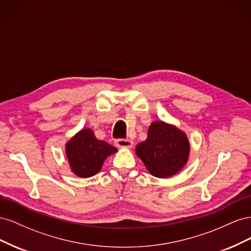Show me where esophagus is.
Here are the masks:
<instances>
[{
  "mask_svg": "<svg viewBox=\"0 0 251 251\" xmlns=\"http://www.w3.org/2000/svg\"><path fill=\"white\" fill-rule=\"evenodd\" d=\"M115 144L118 148H132L133 141L130 139H117Z\"/></svg>",
  "mask_w": 251,
  "mask_h": 251,
  "instance_id": "esophagus-1",
  "label": "esophagus"
}]
</instances>
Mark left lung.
<instances>
[{"label": "left lung", "instance_id": "1", "mask_svg": "<svg viewBox=\"0 0 251 251\" xmlns=\"http://www.w3.org/2000/svg\"><path fill=\"white\" fill-rule=\"evenodd\" d=\"M189 141L184 132L163 121H154L148 138L136 147V155L157 178H169L184 168L188 160Z\"/></svg>", "mask_w": 251, "mask_h": 251}]
</instances>
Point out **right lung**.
Instances as JSON below:
<instances>
[{
	"instance_id": "1",
	"label": "right lung",
	"mask_w": 251,
	"mask_h": 251,
	"mask_svg": "<svg viewBox=\"0 0 251 251\" xmlns=\"http://www.w3.org/2000/svg\"><path fill=\"white\" fill-rule=\"evenodd\" d=\"M117 149L98 140L91 128H82L66 143V156L72 172L80 178H89L100 171L103 161Z\"/></svg>"
}]
</instances>
